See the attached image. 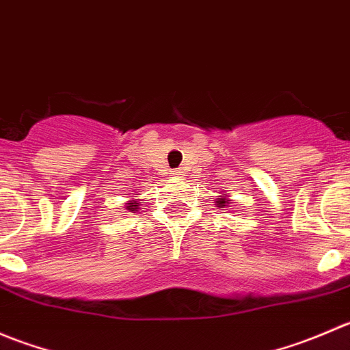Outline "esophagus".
<instances>
[{"label": "esophagus", "mask_w": 350, "mask_h": 350, "mask_svg": "<svg viewBox=\"0 0 350 350\" xmlns=\"http://www.w3.org/2000/svg\"><path fill=\"white\" fill-rule=\"evenodd\" d=\"M171 174L176 176V178H179V176H183V169H172Z\"/></svg>", "instance_id": "esophagus-1"}]
</instances>
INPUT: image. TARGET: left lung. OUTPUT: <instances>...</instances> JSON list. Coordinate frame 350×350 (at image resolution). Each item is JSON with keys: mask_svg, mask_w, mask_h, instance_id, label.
Returning <instances> with one entry per match:
<instances>
[{"mask_svg": "<svg viewBox=\"0 0 350 350\" xmlns=\"http://www.w3.org/2000/svg\"><path fill=\"white\" fill-rule=\"evenodd\" d=\"M228 203H230V200H228L227 196L217 198V206H218V208H225V206H227Z\"/></svg>", "mask_w": 350, "mask_h": 350, "instance_id": "1", "label": "left lung"}]
</instances>
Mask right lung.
<instances>
[{
	"label": "right lung",
	"instance_id": "add662e5",
	"mask_svg": "<svg viewBox=\"0 0 350 350\" xmlns=\"http://www.w3.org/2000/svg\"><path fill=\"white\" fill-rule=\"evenodd\" d=\"M126 210H129V211H133V213H135V211L139 210V203H137L135 200H130L129 203H126Z\"/></svg>",
	"mask_w": 350,
	"mask_h": 350
}]
</instances>
